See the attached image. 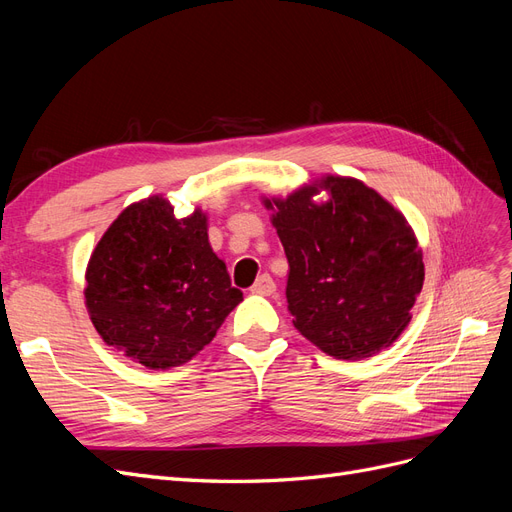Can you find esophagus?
Listing matches in <instances>:
<instances>
[{
	"instance_id": "esophagus-1",
	"label": "esophagus",
	"mask_w": 512,
	"mask_h": 512,
	"mask_svg": "<svg viewBox=\"0 0 512 512\" xmlns=\"http://www.w3.org/2000/svg\"><path fill=\"white\" fill-rule=\"evenodd\" d=\"M252 292L254 294H262V297H269V294H273L275 292V282H273V277L271 275H260L258 280H256V284L252 286Z\"/></svg>"
}]
</instances>
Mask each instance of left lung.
I'll return each instance as SVG.
<instances>
[{
	"label": "left lung",
	"instance_id": "1",
	"mask_svg": "<svg viewBox=\"0 0 512 512\" xmlns=\"http://www.w3.org/2000/svg\"><path fill=\"white\" fill-rule=\"evenodd\" d=\"M330 198L318 204L315 196ZM288 258L292 324L335 359H365L408 327L425 280L408 220L359 179L327 175L265 198Z\"/></svg>",
	"mask_w": 512,
	"mask_h": 512
}]
</instances>
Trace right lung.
Returning a JSON list of instances; mask_svg holds the SVG:
<instances>
[{
    "label": "right lung",
    "mask_w": 512,
    "mask_h": 512,
    "mask_svg": "<svg viewBox=\"0 0 512 512\" xmlns=\"http://www.w3.org/2000/svg\"><path fill=\"white\" fill-rule=\"evenodd\" d=\"M85 305L108 346L149 369L188 363L243 301L196 209L175 218L162 196L119 213L87 265Z\"/></svg>",
    "instance_id": "obj_1"
}]
</instances>
